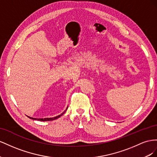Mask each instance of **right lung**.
I'll list each match as a JSON object with an SVG mask.
<instances>
[{
	"instance_id": "add662e5",
	"label": "right lung",
	"mask_w": 157,
	"mask_h": 157,
	"mask_svg": "<svg viewBox=\"0 0 157 157\" xmlns=\"http://www.w3.org/2000/svg\"><path fill=\"white\" fill-rule=\"evenodd\" d=\"M68 107H67L66 108V109L65 110V111L64 112H63V113H62V114H60V115H59V116H55V117H53V118H32V117H30V116H28V118H29L30 119H32V120H39V121H51V120H56V119H57V118H60V116H62V115H63V114L65 113V112L66 111V110L68 109Z\"/></svg>"
}]
</instances>
